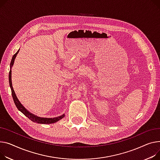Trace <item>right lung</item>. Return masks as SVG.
Segmentation results:
<instances>
[{"instance_id":"add662e5","label":"right lung","mask_w":160,"mask_h":160,"mask_svg":"<svg viewBox=\"0 0 160 160\" xmlns=\"http://www.w3.org/2000/svg\"><path fill=\"white\" fill-rule=\"evenodd\" d=\"M20 49L17 51V52L15 53V54L13 56L12 61H11L10 63V71L9 72V86L11 88V90H12V97L14 101V103L16 105V107L17 108V109L21 112H22L26 116H27L28 118L31 120L32 122H35V123H42V124H50V123H54L57 122L58 121H59L60 120H61L62 118H63V117L65 116V114H63L62 115H60L58 117H55V118H42V117H40L38 116L33 113L30 112L29 111H28L26 108L24 106H23V105L20 102V101L18 100V99L17 97V95L13 90V86H12V68L14 64V62H15V59L18 54V52H19Z\"/></svg>"}]
</instances>
